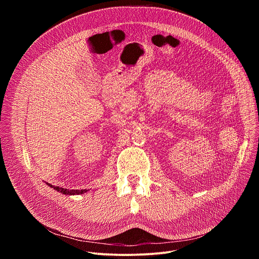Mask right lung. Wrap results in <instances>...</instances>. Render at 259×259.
Masks as SVG:
<instances>
[{"label": "right lung", "instance_id": "add662e5", "mask_svg": "<svg viewBox=\"0 0 259 259\" xmlns=\"http://www.w3.org/2000/svg\"><path fill=\"white\" fill-rule=\"evenodd\" d=\"M50 188H52L53 190L63 194V195H67V196H73V195H82L86 192H88V190H67V189H63V188H59V187H55L52 186L50 183H47Z\"/></svg>", "mask_w": 259, "mask_h": 259}]
</instances>
